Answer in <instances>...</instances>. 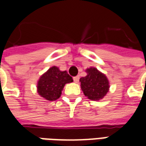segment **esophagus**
<instances>
[{
  "label": "esophagus",
  "mask_w": 146,
  "mask_h": 146,
  "mask_svg": "<svg viewBox=\"0 0 146 146\" xmlns=\"http://www.w3.org/2000/svg\"><path fill=\"white\" fill-rule=\"evenodd\" d=\"M79 79H80L79 76H76V77H73V81H74L75 83H78V82H79Z\"/></svg>",
  "instance_id": "34e87169"
}]
</instances>
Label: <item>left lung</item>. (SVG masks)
<instances>
[{
    "label": "left lung",
    "instance_id": "left-lung-1",
    "mask_svg": "<svg viewBox=\"0 0 146 146\" xmlns=\"http://www.w3.org/2000/svg\"><path fill=\"white\" fill-rule=\"evenodd\" d=\"M87 76L81 77V88L84 94L92 101H98L104 98L109 91L107 77L96 68L87 69Z\"/></svg>",
    "mask_w": 146,
    "mask_h": 146
}]
</instances>
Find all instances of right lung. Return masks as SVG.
I'll use <instances>...</instances> for the list:
<instances>
[{"mask_svg":"<svg viewBox=\"0 0 146 146\" xmlns=\"http://www.w3.org/2000/svg\"><path fill=\"white\" fill-rule=\"evenodd\" d=\"M73 81V77L66 71H60L57 67L53 66L40 77L37 92L44 99L55 101L60 97L65 84Z\"/></svg>","mask_w":146,"mask_h":146,"instance_id":"obj_1","label":"right lung"}]
</instances>
